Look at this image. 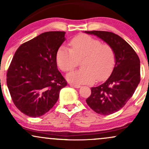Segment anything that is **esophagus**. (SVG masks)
<instances>
[{
  "label": "esophagus",
  "instance_id": "esophagus-1",
  "mask_svg": "<svg viewBox=\"0 0 149 149\" xmlns=\"http://www.w3.org/2000/svg\"><path fill=\"white\" fill-rule=\"evenodd\" d=\"M71 85V87H73V88H79L80 87V85H76V84H73V83H70L69 84Z\"/></svg>",
  "mask_w": 149,
  "mask_h": 149
}]
</instances>
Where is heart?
Returning a JSON list of instances; mask_svg holds the SVG:
<instances>
[{"mask_svg":"<svg viewBox=\"0 0 149 149\" xmlns=\"http://www.w3.org/2000/svg\"><path fill=\"white\" fill-rule=\"evenodd\" d=\"M71 48L61 46L56 54V60L61 71L69 72L78 66L82 69L69 73L67 79L76 84H91L102 81L110 76L116 62L114 49L109 44L85 34L74 37Z\"/></svg>","mask_w":149,"mask_h":149,"instance_id":"b5f03b06","label":"heart"}]
</instances>
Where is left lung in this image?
<instances>
[{
    "instance_id": "1",
    "label": "left lung",
    "mask_w": 149,
    "mask_h": 149,
    "mask_svg": "<svg viewBox=\"0 0 149 149\" xmlns=\"http://www.w3.org/2000/svg\"><path fill=\"white\" fill-rule=\"evenodd\" d=\"M109 44L116 54V64L103 84L91 88L88 105L101 115H110L125 105L140 82V60L134 49L117 34L103 31H85Z\"/></svg>"
}]
</instances>
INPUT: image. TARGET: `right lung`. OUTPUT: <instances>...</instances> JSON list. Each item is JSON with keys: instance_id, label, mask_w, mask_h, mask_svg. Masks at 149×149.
Wrapping results in <instances>:
<instances>
[{"instance_id": "1", "label": "right lung", "mask_w": 149, "mask_h": 149, "mask_svg": "<svg viewBox=\"0 0 149 149\" xmlns=\"http://www.w3.org/2000/svg\"><path fill=\"white\" fill-rule=\"evenodd\" d=\"M64 35V31L45 32L22 44L15 53L7 71V85L15 107L25 115H44L67 85L56 60Z\"/></svg>"}]
</instances>
